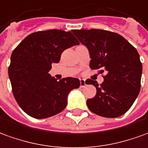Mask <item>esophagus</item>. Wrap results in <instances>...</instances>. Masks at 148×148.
<instances>
[{
	"instance_id": "34e87169",
	"label": "esophagus",
	"mask_w": 148,
	"mask_h": 148,
	"mask_svg": "<svg viewBox=\"0 0 148 148\" xmlns=\"http://www.w3.org/2000/svg\"><path fill=\"white\" fill-rule=\"evenodd\" d=\"M86 85V82H85V79H80V87L81 88H84V86Z\"/></svg>"
}]
</instances>
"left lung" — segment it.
Wrapping results in <instances>:
<instances>
[{"label":"left lung","mask_w":148,"mask_h":148,"mask_svg":"<svg viewBox=\"0 0 148 148\" xmlns=\"http://www.w3.org/2000/svg\"><path fill=\"white\" fill-rule=\"evenodd\" d=\"M88 50L92 69L105 72L103 82L87 79L96 87L95 97L87 100L89 110L98 116L116 118L126 113L140 91L142 64L137 50L118 33L101 30H72Z\"/></svg>","instance_id":"1"}]
</instances>
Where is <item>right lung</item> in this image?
Here are the masks:
<instances>
[{
	"mask_svg": "<svg viewBox=\"0 0 148 148\" xmlns=\"http://www.w3.org/2000/svg\"><path fill=\"white\" fill-rule=\"evenodd\" d=\"M79 44L71 32L52 29L33 32L13 50L9 77L16 101L26 114L45 119L65 108L69 93L79 88V79L57 80L49 72L65 49Z\"/></svg>",
	"mask_w": 148,
	"mask_h": 148,
	"instance_id": "obj_1",
	"label": "right lung"
}]
</instances>
